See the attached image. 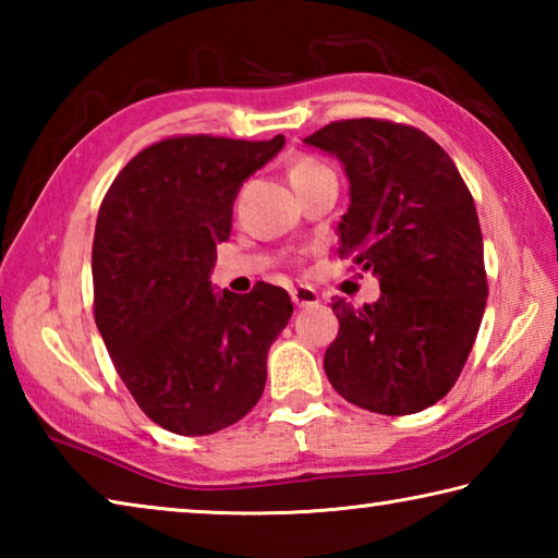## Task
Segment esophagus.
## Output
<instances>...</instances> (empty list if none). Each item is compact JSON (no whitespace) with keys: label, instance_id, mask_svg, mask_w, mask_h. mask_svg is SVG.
<instances>
[{"label":"esophagus","instance_id":"34e87169","mask_svg":"<svg viewBox=\"0 0 558 558\" xmlns=\"http://www.w3.org/2000/svg\"><path fill=\"white\" fill-rule=\"evenodd\" d=\"M292 302H295L298 307H313V305H317L319 302V295H317V290L315 288H310V286H298V288H292Z\"/></svg>","mask_w":558,"mask_h":558}]
</instances>
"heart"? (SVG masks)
Here are the masks:
<instances>
[{"label":"heart","instance_id":"1","mask_svg":"<svg viewBox=\"0 0 558 558\" xmlns=\"http://www.w3.org/2000/svg\"><path fill=\"white\" fill-rule=\"evenodd\" d=\"M325 169H329V167H325L323 162H317L315 157H302V159H298L295 165L290 167V179H292V182H298V179L313 177L317 172H325Z\"/></svg>","mask_w":558,"mask_h":558}]
</instances>
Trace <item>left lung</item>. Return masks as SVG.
Listing matches in <instances>:
<instances>
[{
    "label": "left lung",
    "instance_id": "1",
    "mask_svg": "<svg viewBox=\"0 0 558 558\" xmlns=\"http://www.w3.org/2000/svg\"><path fill=\"white\" fill-rule=\"evenodd\" d=\"M305 143L344 165L339 256L374 270L381 288L374 305L332 302L327 379L359 409L418 413L456 386L483 323L485 253L470 189L436 140L401 122L339 120Z\"/></svg>",
    "mask_w": 558,
    "mask_h": 558
}]
</instances>
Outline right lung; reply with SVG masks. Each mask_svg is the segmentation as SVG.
Returning a JSON list of instances; mask_svg holds the SVG:
<instances>
[{"label":"right lung","mask_w":558,"mask_h":558,"mask_svg":"<svg viewBox=\"0 0 558 558\" xmlns=\"http://www.w3.org/2000/svg\"><path fill=\"white\" fill-rule=\"evenodd\" d=\"M282 145V135L159 140L122 167L100 204L96 325L132 399L179 436L233 426L258 403L268 349L292 315L290 295L270 282L216 295L209 280L235 194Z\"/></svg>","instance_id":"obj_1"}]
</instances>
